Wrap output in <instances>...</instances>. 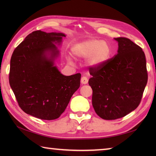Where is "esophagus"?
Masks as SVG:
<instances>
[{
	"mask_svg": "<svg viewBox=\"0 0 156 156\" xmlns=\"http://www.w3.org/2000/svg\"><path fill=\"white\" fill-rule=\"evenodd\" d=\"M88 78L86 77V76H82V77L81 78V82L82 84H87L88 83Z\"/></svg>",
	"mask_w": 156,
	"mask_h": 156,
	"instance_id": "34e87169",
	"label": "esophagus"
}]
</instances>
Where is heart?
I'll return each instance as SVG.
<instances>
[{
	"label": "heart",
	"instance_id": "obj_1",
	"mask_svg": "<svg viewBox=\"0 0 156 156\" xmlns=\"http://www.w3.org/2000/svg\"><path fill=\"white\" fill-rule=\"evenodd\" d=\"M76 58H87V64L98 67L107 62L111 54L110 46L107 42L99 39H88L75 45L72 49Z\"/></svg>",
	"mask_w": 156,
	"mask_h": 156
}]
</instances>
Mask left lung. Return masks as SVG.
I'll return each instance as SVG.
<instances>
[{
  "mask_svg": "<svg viewBox=\"0 0 156 156\" xmlns=\"http://www.w3.org/2000/svg\"><path fill=\"white\" fill-rule=\"evenodd\" d=\"M115 39L118 42L117 54L102 65L89 69L92 106L105 120L123 117L134 111L147 82L143 49L128 38Z\"/></svg>",
  "mask_w": 156,
  "mask_h": 156,
  "instance_id": "left-lung-1",
  "label": "left lung"
}]
</instances>
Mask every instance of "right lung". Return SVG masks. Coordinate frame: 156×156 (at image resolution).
<instances>
[{"label":"right lung","instance_id":"1","mask_svg":"<svg viewBox=\"0 0 156 156\" xmlns=\"http://www.w3.org/2000/svg\"><path fill=\"white\" fill-rule=\"evenodd\" d=\"M63 37L62 33L32 32L11 58L9 83L19 106L43 120L60 117L80 87V73L64 76L54 66L59 51L54 43L60 44Z\"/></svg>","mask_w":156,"mask_h":156}]
</instances>
